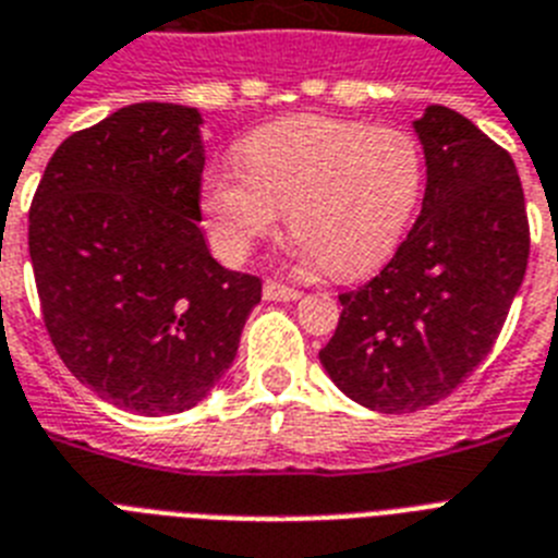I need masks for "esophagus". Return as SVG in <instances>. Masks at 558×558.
<instances>
[{"instance_id": "1", "label": "esophagus", "mask_w": 558, "mask_h": 558, "mask_svg": "<svg viewBox=\"0 0 558 558\" xmlns=\"http://www.w3.org/2000/svg\"><path fill=\"white\" fill-rule=\"evenodd\" d=\"M264 298L266 301H298L301 292H298L294 287H287V283H280L278 278H266Z\"/></svg>"}]
</instances>
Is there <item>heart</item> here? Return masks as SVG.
Returning <instances> with one entry per match:
<instances>
[{
    "label": "heart",
    "mask_w": 558,
    "mask_h": 558,
    "mask_svg": "<svg viewBox=\"0 0 558 558\" xmlns=\"http://www.w3.org/2000/svg\"><path fill=\"white\" fill-rule=\"evenodd\" d=\"M238 157L243 174L215 169L203 180V211L229 260H243L289 208L303 255L335 278H357L401 246L427 189L410 131L357 120L283 117L252 131Z\"/></svg>",
    "instance_id": "b5f03b06"
}]
</instances>
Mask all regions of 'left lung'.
<instances>
[{
    "instance_id": "obj_1",
    "label": "left lung",
    "mask_w": 558,
    "mask_h": 558,
    "mask_svg": "<svg viewBox=\"0 0 558 558\" xmlns=\"http://www.w3.org/2000/svg\"><path fill=\"white\" fill-rule=\"evenodd\" d=\"M427 192L404 243L369 283L338 294L341 320L320 364L378 412L438 404L482 364L530 257L513 157L468 117L429 106L418 122Z\"/></svg>"
}]
</instances>
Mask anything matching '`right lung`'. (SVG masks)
I'll return each mask as SVG.
<instances>
[{"instance_id":"add662e5","label":"right lung","mask_w":558,"mask_h":558,"mask_svg":"<svg viewBox=\"0 0 558 558\" xmlns=\"http://www.w3.org/2000/svg\"><path fill=\"white\" fill-rule=\"evenodd\" d=\"M197 108L137 102L53 151L28 215L45 329L99 398L194 407L238 355L260 278L208 255Z\"/></svg>"}]
</instances>
